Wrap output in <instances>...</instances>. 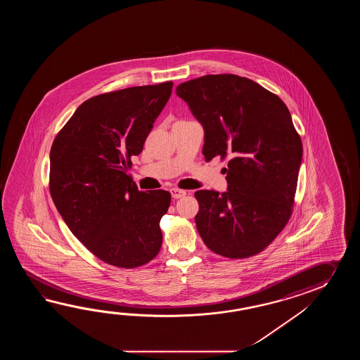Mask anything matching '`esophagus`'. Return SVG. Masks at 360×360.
<instances>
[{
	"label": "esophagus",
	"mask_w": 360,
	"mask_h": 360,
	"mask_svg": "<svg viewBox=\"0 0 360 360\" xmlns=\"http://www.w3.org/2000/svg\"><path fill=\"white\" fill-rule=\"evenodd\" d=\"M186 194V191H183V189H177V188H174V189H171V195H172V198H181Z\"/></svg>",
	"instance_id": "obj_1"
}]
</instances>
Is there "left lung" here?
<instances>
[{"label": "left lung", "mask_w": 360, "mask_h": 360, "mask_svg": "<svg viewBox=\"0 0 360 360\" xmlns=\"http://www.w3.org/2000/svg\"><path fill=\"white\" fill-rule=\"evenodd\" d=\"M205 130L207 162L228 158L226 191H198L195 225L217 255L243 259L261 252L292 214L302 144L282 100L252 79L207 75L179 84Z\"/></svg>", "instance_id": "1"}]
</instances>
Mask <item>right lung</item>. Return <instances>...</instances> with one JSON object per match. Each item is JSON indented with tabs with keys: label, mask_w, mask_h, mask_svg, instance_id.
<instances>
[{
	"label": "right lung",
	"mask_w": 360,
	"mask_h": 360,
	"mask_svg": "<svg viewBox=\"0 0 360 360\" xmlns=\"http://www.w3.org/2000/svg\"><path fill=\"white\" fill-rule=\"evenodd\" d=\"M172 82L101 94L77 108L50 152V193L75 237L100 260L132 269L154 259L171 195L139 191L129 175Z\"/></svg>",
	"instance_id": "right-lung-1"
}]
</instances>
